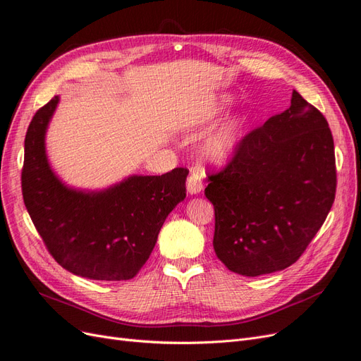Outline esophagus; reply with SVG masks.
<instances>
[{"label":"esophagus","mask_w":361,"mask_h":361,"mask_svg":"<svg viewBox=\"0 0 361 361\" xmlns=\"http://www.w3.org/2000/svg\"><path fill=\"white\" fill-rule=\"evenodd\" d=\"M187 190L188 192L192 195V194H199L202 190H203V183H202V179L197 173H192L188 176L187 179Z\"/></svg>","instance_id":"obj_1"}]
</instances>
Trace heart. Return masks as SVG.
<instances>
[{
	"label": "heart",
	"mask_w": 361,
	"mask_h": 361,
	"mask_svg": "<svg viewBox=\"0 0 361 361\" xmlns=\"http://www.w3.org/2000/svg\"><path fill=\"white\" fill-rule=\"evenodd\" d=\"M233 104V97L228 94H223L216 97L209 106L206 108L203 113H199L190 120L191 128H203L214 123L216 118L224 116ZM245 133V118L238 117L233 120H228L221 128L216 130L204 140L202 145V155L207 161L212 162H223L236 150V147L241 143V140Z\"/></svg>",
	"instance_id": "1"
}]
</instances>
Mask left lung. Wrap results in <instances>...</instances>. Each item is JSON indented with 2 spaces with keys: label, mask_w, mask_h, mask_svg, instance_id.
Wrapping results in <instances>:
<instances>
[{
  "label": "left lung",
  "mask_w": 361,
  "mask_h": 361,
  "mask_svg": "<svg viewBox=\"0 0 361 361\" xmlns=\"http://www.w3.org/2000/svg\"><path fill=\"white\" fill-rule=\"evenodd\" d=\"M207 178L216 257L245 277L285 269L304 253L334 202L329 122L293 90L288 110L247 134L232 161Z\"/></svg>",
  "instance_id": "obj_1"
}]
</instances>
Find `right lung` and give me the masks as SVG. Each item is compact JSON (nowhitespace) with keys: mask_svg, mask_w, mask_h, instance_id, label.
<instances>
[{"mask_svg":"<svg viewBox=\"0 0 361 361\" xmlns=\"http://www.w3.org/2000/svg\"><path fill=\"white\" fill-rule=\"evenodd\" d=\"M59 96L32 117L25 135L23 195L51 256L75 276L129 280L146 264L158 233L187 190V169L161 176H129L102 191L64 185L52 171L45 134Z\"/></svg>","mask_w":361,"mask_h":361,"instance_id":"right-lung-1","label":"right lung"}]
</instances>
